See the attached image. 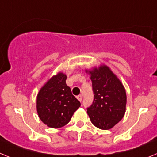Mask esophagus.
<instances>
[{
  "instance_id": "1",
  "label": "esophagus",
  "mask_w": 157,
  "mask_h": 157,
  "mask_svg": "<svg viewBox=\"0 0 157 157\" xmlns=\"http://www.w3.org/2000/svg\"><path fill=\"white\" fill-rule=\"evenodd\" d=\"M83 97H84V96L82 95V94H80V95L77 96V99H78L80 101H82V100H83Z\"/></svg>"
}]
</instances>
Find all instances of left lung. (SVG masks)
<instances>
[{"label":"left lung","mask_w":157,"mask_h":157,"mask_svg":"<svg viewBox=\"0 0 157 157\" xmlns=\"http://www.w3.org/2000/svg\"><path fill=\"white\" fill-rule=\"evenodd\" d=\"M91 77L94 100L87 109L91 123L99 129L113 128L126 110V91L121 80L107 66L86 70Z\"/></svg>","instance_id":"8db88e82"}]
</instances>
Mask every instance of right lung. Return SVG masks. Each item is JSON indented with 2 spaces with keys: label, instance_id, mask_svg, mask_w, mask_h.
<instances>
[{
  "label": "right lung",
  "instance_id": "1",
  "mask_svg": "<svg viewBox=\"0 0 157 157\" xmlns=\"http://www.w3.org/2000/svg\"><path fill=\"white\" fill-rule=\"evenodd\" d=\"M66 75L59 73L40 88L36 97V111L42 122L52 128L65 126L80 102L66 84Z\"/></svg>",
  "mask_w": 157,
  "mask_h": 157
}]
</instances>
